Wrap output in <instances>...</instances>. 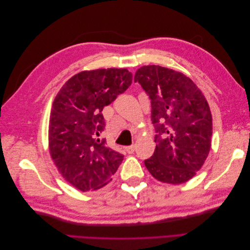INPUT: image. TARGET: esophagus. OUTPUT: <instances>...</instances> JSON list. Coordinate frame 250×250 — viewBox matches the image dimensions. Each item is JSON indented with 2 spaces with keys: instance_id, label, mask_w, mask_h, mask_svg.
<instances>
[{
  "instance_id": "obj_1",
  "label": "esophagus",
  "mask_w": 250,
  "mask_h": 250,
  "mask_svg": "<svg viewBox=\"0 0 250 250\" xmlns=\"http://www.w3.org/2000/svg\"><path fill=\"white\" fill-rule=\"evenodd\" d=\"M134 150H135V146L134 145H131V146H128V147H126V151L128 153H133L134 152Z\"/></svg>"
}]
</instances>
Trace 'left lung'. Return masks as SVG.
Segmentation results:
<instances>
[{"label":"left lung","instance_id":"8db88e82","mask_svg":"<svg viewBox=\"0 0 250 250\" xmlns=\"http://www.w3.org/2000/svg\"><path fill=\"white\" fill-rule=\"evenodd\" d=\"M151 100L156 147L145 166L155 179L180 185L193 178L209 153L213 121L200 88L185 74L143 65L134 75Z\"/></svg>","mask_w":250,"mask_h":250}]
</instances>
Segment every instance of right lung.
Here are the masks:
<instances>
[{
	"instance_id": "1",
	"label": "right lung",
	"mask_w": 250,
	"mask_h": 250,
	"mask_svg": "<svg viewBox=\"0 0 250 250\" xmlns=\"http://www.w3.org/2000/svg\"><path fill=\"white\" fill-rule=\"evenodd\" d=\"M132 82L127 69H98L74 75L53 101L49 122V150L57 170L81 192L106 186L123 161L100 134L102 110Z\"/></svg>"
}]
</instances>
